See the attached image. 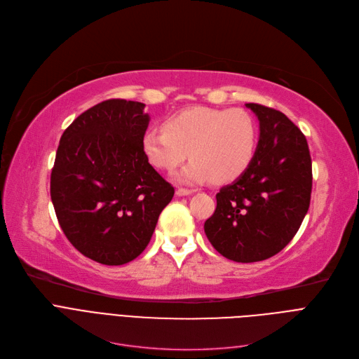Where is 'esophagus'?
I'll use <instances>...</instances> for the list:
<instances>
[{"instance_id": "1", "label": "esophagus", "mask_w": 359, "mask_h": 359, "mask_svg": "<svg viewBox=\"0 0 359 359\" xmlns=\"http://www.w3.org/2000/svg\"><path fill=\"white\" fill-rule=\"evenodd\" d=\"M197 191L196 188H184V187H180L177 189V196L182 197V196H189V194H194Z\"/></svg>"}]
</instances>
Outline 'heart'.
Segmentation results:
<instances>
[{"mask_svg": "<svg viewBox=\"0 0 359 359\" xmlns=\"http://www.w3.org/2000/svg\"><path fill=\"white\" fill-rule=\"evenodd\" d=\"M258 126L243 110L193 107L172 114L163 129H147L142 149L156 170L172 172L189 156L181 181L217 184L239 178L255 156Z\"/></svg>", "mask_w": 359, "mask_h": 359, "instance_id": "heart-1", "label": "heart"}]
</instances>
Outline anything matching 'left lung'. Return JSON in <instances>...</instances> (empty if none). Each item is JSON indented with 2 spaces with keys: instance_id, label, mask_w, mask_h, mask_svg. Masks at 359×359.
<instances>
[{
  "instance_id": "8db88e82",
  "label": "left lung",
  "mask_w": 359,
  "mask_h": 359,
  "mask_svg": "<svg viewBox=\"0 0 359 359\" xmlns=\"http://www.w3.org/2000/svg\"><path fill=\"white\" fill-rule=\"evenodd\" d=\"M259 142L248 170L216 194L205 236L224 258L258 262L277 255L296 236L311 197V158L306 136L284 113L249 102Z\"/></svg>"
}]
</instances>
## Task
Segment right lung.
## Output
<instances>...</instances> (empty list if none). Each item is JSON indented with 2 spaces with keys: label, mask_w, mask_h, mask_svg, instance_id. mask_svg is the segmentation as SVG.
Listing matches in <instances>:
<instances>
[{
  "label": "right lung",
  "mask_w": 359,
  "mask_h": 359,
  "mask_svg": "<svg viewBox=\"0 0 359 359\" xmlns=\"http://www.w3.org/2000/svg\"><path fill=\"white\" fill-rule=\"evenodd\" d=\"M144 104L105 100L63 132L50 174L60 229L83 257L123 265L149 243L174 187L146 159Z\"/></svg>",
  "instance_id": "add662e5"
}]
</instances>
